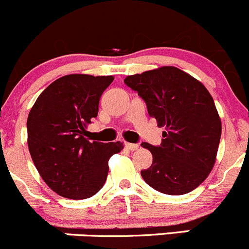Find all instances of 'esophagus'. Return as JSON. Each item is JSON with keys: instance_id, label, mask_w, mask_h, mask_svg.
Segmentation results:
<instances>
[{"instance_id": "34e87169", "label": "esophagus", "mask_w": 249, "mask_h": 249, "mask_svg": "<svg viewBox=\"0 0 249 249\" xmlns=\"http://www.w3.org/2000/svg\"><path fill=\"white\" fill-rule=\"evenodd\" d=\"M124 146L127 147L128 150H130V151H135V150H138L139 145H138V144H132V142H124Z\"/></svg>"}]
</instances>
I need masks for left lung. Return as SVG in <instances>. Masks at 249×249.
Masks as SVG:
<instances>
[{
    "label": "left lung",
    "mask_w": 249,
    "mask_h": 249,
    "mask_svg": "<svg viewBox=\"0 0 249 249\" xmlns=\"http://www.w3.org/2000/svg\"><path fill=\"white\" fill-rule=\"evenodd\" d=\"M124 83L146 103L159 127H166L161 145L142 144L152 154L142 179L167 195L193 191L213 169L221 135L220 117L207 88L174 66L127 76Z\"/></svg>",
    "instance_id": "1"
}]
</instances>
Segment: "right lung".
<instances>
[{"label": "right lung", "instance_id": "add662e5", "mask_svg": "<svg viewBox=\"0 0 249 249\" xmlns=\"http://www.w3.org/2000/svg\"><path fill=\"white\" fill-rule=\"evenodd\" d=\"M114 76L72 73L52 82L31 107L28 145L44 183L71 200L92 197L107 180L109 160L124 144L89 142L86 128Z\"/></svg>", "mask_w": 249, "mask_h": 249}]
</instances>
